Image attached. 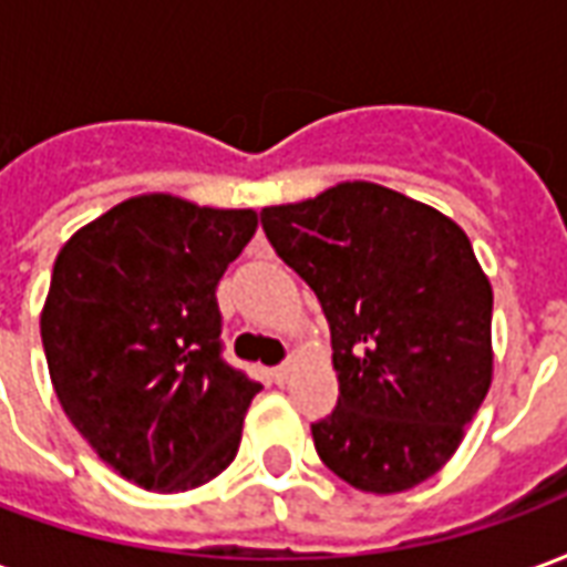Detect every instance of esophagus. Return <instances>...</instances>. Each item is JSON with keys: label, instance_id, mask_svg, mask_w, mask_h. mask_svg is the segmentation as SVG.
Wrapping results in <instances>:
<instances>
[{"label": "esophagus", "instance_id": "obj_1", "mask_svg": "<svg viewBox=\"0 0 567 567\" xmlns=\"http://www.w3.org/2000/svg\"><path fill=\"white\" fill-rule=\"evenodd\" d=\"M291 373H295V364H291V361H285V364H279V368H272V380L279 382V385H285Z\"/></svg>", "mask_w": 567, "mask_h": 567}]
</instances>
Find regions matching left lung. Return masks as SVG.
Segmentation results:
<instances>
[{
    "instance_id": "8db88e82",
    "label": "left lung",
    "mask_w": 567,
    "mask_h": 567,
    "mask_svg": "<svg viewBox=\"0 0 567 567\" xmlns=\"http://www.w3.org/2000/svg\"><path fill=\"white\" fill-rule=\"evenodd\" d=\"M331 324L340 401L312 425L349 486L394 495L450 462L495 370L492 285L458 224L373 182L260 209Z\"/></svg>"
}]
</instances>
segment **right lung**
<instances>
[{"instance_id": "obj_1", "label": "right lung", "mask_w": 567, "mask_h": 567, "mask_svg": "<svg viewBox=\"0 0 567 567\" xmlns=\"http://www.w3.org/2000/svg\"><path fill=\"white\" fill-rule=\"evenodd\" d=\"M255 209L140 194L60 248L42 307L56 401L93 452L148 492H187L236 458L258 382L221 358L215 288Z\"/></svg>"}]
</instances>
